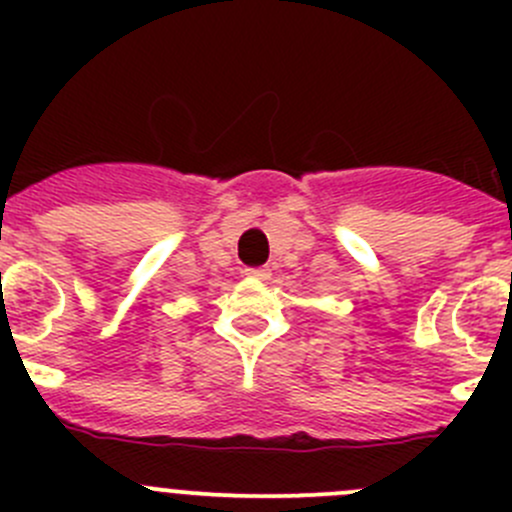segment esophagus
<instances>
[{
  "label": "esophagus",
  "mask_w": 512,
  "mask_h": 512,
  "mask_svg": "<svg viewBox=\"0 0 512 512\" xmlns=\"http://www.w3.org/2000/svg\"><path fill=\"white\" fill-rule=\"evenodd\" d=\"M247 277H252V280H267L270 277V270L267 267H250V270H245Z\"/></svg>",
  "instance_id": "34e87169"
}]
</instances>
